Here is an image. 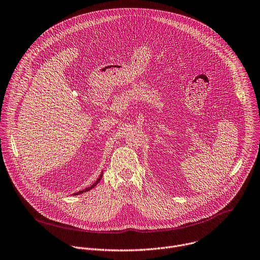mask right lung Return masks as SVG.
I'll list each match as a JSON object with an SVG mask.
<instances>
[{
    "mask_svg": "<svg viewBox=\"0 0 260 260\" xmlns=\"http://www.w3.org/2000/svg\"><path fill=\"white\" fill-rule=\"evenodd\" d=\"M102 177H103V172H102V174L100 175V177L98 178V180L91 186V187H88V188H85V189H83V190H81V191H78L77 193H74V194H72L73 196H76V195H79V194H82V193H85V192H88V191H90V190H92L100 181H101V179H102Z\"/></svg>",
    "mask_w": 260,
    "mask_h": 260,
    "instance_id": "1",
    "label": "right lung"
}]
</instances>
